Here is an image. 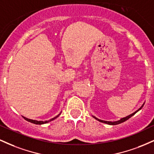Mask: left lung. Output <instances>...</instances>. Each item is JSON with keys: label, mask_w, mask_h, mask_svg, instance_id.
I'll use <instances>...</instances> for the list:
<instances>
[{"label": "left lung", "mask_w": 154, "mask_h": 154, "mask_svg": "<svg viewBox=\"0 0 154 154\" xmlns=\"http://www.w3.org/2000/svg\"><path fill=\"white\" fill-rule=\"evenodd\" d=\"M143 105H144V104H143V106H141L140 108L139 109H137V110L136 111H135V112H134V113H132V114H130V115H129V116H126V117H124V118H122V119H120V120H119V121H116V122H108V121H104V120H101V119H98V118L95 117V116H93V117H94L95 119H97V120H98V121L100 122H103V123L108 124V125H119V124H121V123H122V122H124L127 121V120L130 119V117H132V116H133L134 114H135L137 112V111H138L139 110H140V109H142L143 106Z\"/></svg>", "instance_id": "obj_1"}]
</instances>
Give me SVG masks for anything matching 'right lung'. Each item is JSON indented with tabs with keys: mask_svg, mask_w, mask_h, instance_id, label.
Here are the masks:
<instances>
[{
	"mask_svg": "<svg viewBox=\"0 0 154 154\" xmlns=\"http://www.w3.org/2000/svg\"><path fill=\"white\" fill-rule=\"evenodd\" d=\"M60 114H61V113H60L59 114H58V115L56 116H55V117L52 118V119H51L50 120H47V121H44V122H43V121H37V120H33V119H27V118L24 117V116H23V117H24V119H25V120H26V121L29 122H31V123L35 124V125H43V124L48 123V122H49L53 121V120H54V119H56V118H57L58 116H59L60 115Z\"/></svg>",
	"mask_w": 154,
	"mask_h": 154,
	"instance_id": "right-lung-1",
	"label": "right lung"
}]
</instances>
